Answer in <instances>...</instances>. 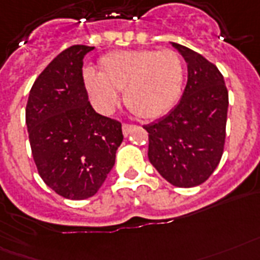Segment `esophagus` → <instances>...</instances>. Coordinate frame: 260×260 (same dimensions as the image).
<instances>
[{"instance_id": "1", "label": "esophagus", "mask_w": 260, "mask_h": 260, "mask_svg": "<svg viewBox=\"0 0 260 260\" xmlns=\"http://www.w3.org/2000/svg\"><path fill=\"white\" fill-rule=\"evenodd\" d=\"M133 128L132 124H128V123H123L122 124V130H123V134L124 136H127L128 133H130V130Z\"/></svg>"}]
</instances>
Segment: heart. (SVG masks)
<instances>
[{
	"mask_svg": "<svg viewBox=\"0 0 260 260\" xmlns=\"http://www.w3.org/2000/svg\"><path fill=\"white\" fill-rule=\"evenodd\" d=\"M100 111L111 112L123 90L126 107L141 119H156L178 103L184 84L182 58L174 50H119L103 55L99 73L84 74Z\"/></svg>",
	"mask_w": 260,
	"mask_h": 260,
	"instance_id": "b5f03b06",
	"label": "heart"
}]
</instances>
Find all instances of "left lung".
<instances>
[{"instance_id":"obj_1","label":"left lung","mask_w":260,"mask_h":260,"mask_svg":"<svg viewBox=\"0 0 260 260\" xmlns=\"http://www.w3.org/2000/svg\"><path fill=\"white\" fill-rule=\"evenodd\" d=\"M187 62L182 100L168 115L144 126L148 157L167 182L195 187L206 182L224 153L228 90L217 66L182 44L172 43Z\"/></svg>"}]
</instances>
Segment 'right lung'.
<instances>
[{"label": "right lung", "mask_w": 260, "mask_h": 260, "mask_svg": "<svg viewBox=\"0 0 260 260\" xmlns=\"http://www.w3.org/2000/svg\"><path fill=\"white\" fill-rule=\"evenodd\" d=\"M93 47L74 44L36 78L25 123L32 157L43 182L63 198L94 195L115 164L123 141L119 120L94 111L82 77V59Z\"/></svg>", "instance_id": "1"}]
</instances>
